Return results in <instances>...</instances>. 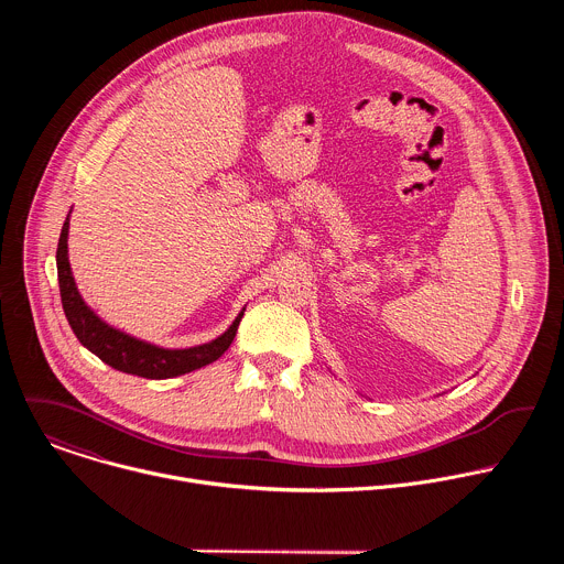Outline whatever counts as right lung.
<instances>
[{"label": "right lung", "mask_w": 564, "mask_h": 564, "mask_svg": "<svg viewBox=\"0 0 564 564\" xmlns=\"http://www.w3.org/2000/svg\"><path fill=\"white\" fill-rule=\"evenodd\" d=\"M68 216L62 225L59 243L55 252L57 281H59V296H62L64 314L68 318V326L75 333L77 341L87 350H91L96 357H100L105 364H109L120 372L138 375L144 379H170L216 361L229 348V344L236 337L240 318H243L246 307L238 312V316L231 321V326L220 337L192 348H163L109 326L107 321H102L87 305V301L83 299V294H79L75 285L70 263H68Z\"/></svg>", "instance_id": "obj_1"}]
</instances>
